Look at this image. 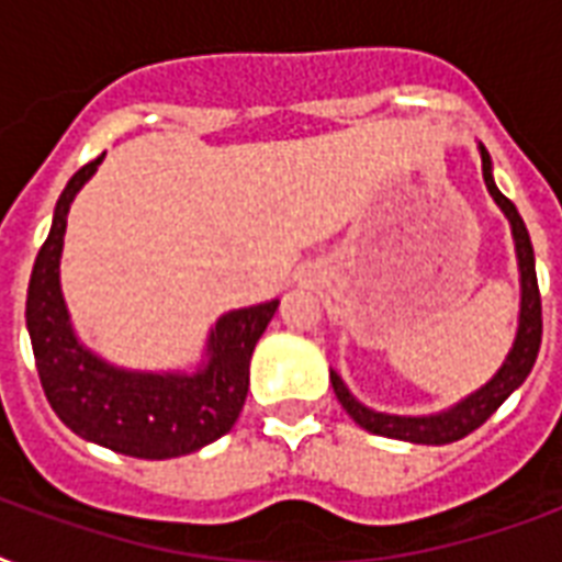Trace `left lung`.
Wrapping results in <instances>:
<instances>
[{"instance_id":"8db88e82","label":"left lung","mask_w":562,"mask_h":562,"mask_svg":"<svg viewBox=\"0 0 562 562\" xmlns=\"http://www.w3.org/2000/svg\"><path fill=\"white\" fill-rule=\"evenodd\" d=\"M481 171H484V183H487L490 194L496 198L498 206H502L507 218H510L516 256H519V273H522V312H519V333H516L514 350H510V356L505 359L502 370H498L481 391H475L472 396L458 402L452 411H443V414H435V417H393V414H379V411L364 408V405L347 391V384L341 382V375L335 373V370H329L333 391L335 396H338V402L344 405V411H347L361 428L373 431V435L428 446L454 443V440H461V437L472 435L479 426H484V423L496 414L498 405L528 379L533 361H537V352H540L542 341V300L540 285H537V268H533L531 236H528L522 215L516 212L514 201L498 192V187L493 183L490 154L484 145H481Z\"/></svg>"}]
</instances>
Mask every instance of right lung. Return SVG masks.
Segmentation results:
<instances>
[{
    "label": "right lung",
    "mask_w": 562,
    "mask_h": 562,
    "mask_svg": "<svg viewBox=\"0 0 562 562\" xmlns=\"http://www.w3.org/2000/svg\"><path fill=\"white\" fill-rule=\"evenodd\" d=\"M101 157L81 166L66 183L48 238L34 259L25 300L31 350L48 405L75 435L131 458L166 461L233 428L245 408L250 356L280 300L221 317L210 335V364L194 375L125 373L83 350L60 297L57 265L69 203L99 169Z\"/></svg>",
    "instance_id": "add662e5"
}]
</instances>
